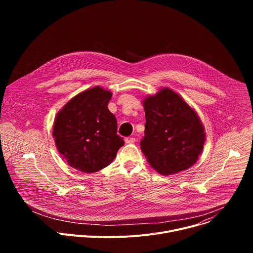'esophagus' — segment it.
<instances>
[{
    "mask_svg": "<svg viewBox=\"0 0 253 253\" xmlns=\"http://www.w3.org/2000/svg\"><path fill=\"white\" fill-rule=\"evenodd\" d=\"M135 141H136V139H135V138H133V137H126V138H125V142H126L127 144L134 143Z\"/></svg>",
    "mask_w": 253,
    "mask_h": 253,
    "instance_id": "34e87169",
    "label": "esophagus"
}]
</instances>
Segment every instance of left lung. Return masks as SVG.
Wrapping results in <instances>:
<instances>
[{
    "mask_svg": "<svg viewBox=\"0 0 253 253\" xmlns=\"http://www.w3.org/2000/svg\"><path fill=\"white\" fill-rule=\"evenodd\" d=\"M143 106L146 123L140 146L151 167L162 175L191 167L205 142L204 127L196 112L169 88L146 97Z\"/></svg>",
    "mask_w": 253,
    "mask_h": 253,
    "instance_id": "left-lung-1",
    "label": "left lung"
}]
</instances>
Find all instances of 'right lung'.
Here are the masks:
<instances>
[{
  "instance_id": "obj_1",
  "label": "right lung",
  "mask_w": 253,
  "mask_h": 253,
  "mask_svg": "<svg viewBox=\"0 0 253 253\" xmlns=\"http://www.w3.org/2000/svg\"><path fill=\"white\" fill-rule=\"evenodd\" d=\"M112 93L99 86L72 98L57 114L53 137L69 166L85 173L109 165L124 145L117 120L108 109Z\"/></svg>"
}]
</instances>
